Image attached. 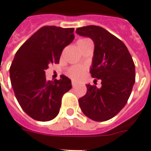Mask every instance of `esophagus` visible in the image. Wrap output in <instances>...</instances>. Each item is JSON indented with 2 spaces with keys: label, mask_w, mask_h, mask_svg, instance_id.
I'll list each match as a JSON object with an SVG mask.
<instances>
[{
  "label": "esophagus",
  "mask_w": 151,
  "mask_h": 151,
  "mask_svg": "<svg viewBox=\"0 0 151 151\" xmlns=\"http://www.w3.org/2000/svg\"><path fill=\"white\" fill-rule=\"evenodd\" d=\"M76 84H77V83H76V81H72V82H71V85H72V87L76 86Z\"/></svg>",
  "instance_id": "obj_1"
}]
</instances>
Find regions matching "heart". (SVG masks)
I'll list each match as a JSON object with an SVG mask.
<instances>
[{"label": "heart", "instance_id": "heart-1", "mask_svg": "<svg viewBox=\"0 0 151 151\" xmlns=\"http://www.w3.org/2000/svg\"><path fill=\"white\" fill-rule=\"evenodd\" d=\"M91 41L89 39L87 38H82L80 39L77 41V45H81V44L86 43V42H89ZM86 70V67L84 66H81V65H77V66H73V67H70L67 70V75L68 76L70 77L73 80H78L83 76V74L84 73V71Z\"/></svg>", "mask_w": 151, "mask_h": 151}]
</instances>
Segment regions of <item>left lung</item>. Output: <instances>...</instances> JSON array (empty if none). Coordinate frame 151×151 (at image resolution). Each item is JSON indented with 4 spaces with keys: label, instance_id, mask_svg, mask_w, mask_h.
<instances>
[{
    "label": "left lung",
    "instance_id": "8db88e82",
    "mask_svg": "<svg viewBox=\"0 0 151 151\" xmlns=\"http://www.w3.org/2000/svg\"><path fill=\"white\" fill-rule=\"evenodd\" d=\"M76 33L94 43L92 77L101 80V87L87 84V93L79 99L84 115L94 121H106L121 111L135 83V65L120 40L99 26L78 27ZM97 81V80H95Z\"/></svg>",
    "mask_w": 151,
    "mask_h": 151
}]
</instances>
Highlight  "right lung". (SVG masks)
I'll return each instance as SVG.
<instances>
[{
	"label": "right lung",
	"mask_w": 151,
	"mask_h": 151,
	"mask_svg": "<svg viewBox=\"0 0 151 151\" xmlns=\"http://www.w3.org/2000/svg\"><path fill=\"white\" fill-rule=\"evenodd\" d=\"M75 38L74 28L45 26L33 34L15 53L9 76L20 106L38 121H50L59 113L62 98L71 88L63 75L47 81L45 70L58 63L63 50Z\"/></svg>",
	"instance_id": "add662e5"
}]
</instances>
